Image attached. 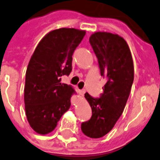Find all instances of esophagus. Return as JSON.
<instances>
[{
	"instance_id": "1",
	"label": "esophagus",
	"mask_w": 160,
	"mask_h": 160,
	"mask_svg": "<svg viewBox=\"0 0 160 160\" xmlns=\"http://www.w3.org/2000/svg\"><path fill=\"white\" fill-rule=\"evenodd\" d=\"M79 93H80V95L81 96H84V95H85V90H81V91H79Z\"/></svg>"
}]
</instances>
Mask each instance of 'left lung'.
I'll return each instance as SVG.
<instances>
[{
    "label": "left lung",
    "instance_id": "left-lung-1",
    "mask_svg": "<svg viewBox=\"0 0 160 160\" xmlns=\"http://www.w3.org/2000/svg\"><path fill=\"white\" fill-rule=\"evenodd\" d=\"M90 43L98 58L101 75L107 79L99 99L85 94L92 110L88 122L81 124L82 132L99 138L109 132L122 114L134 78L132 57L123 38L107 32H96Z\"/></svg>",
    "mask_w": 160,
    "mask_h": 160
}]
</instances>
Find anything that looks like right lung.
<instances>
[{
  "label": "right lung",
  "mask_w": 160,
  "mask_h": 160,
  "mask_svg": "<svg viewBox=\"0 0 160 160\" xmlns=\"http://www.w3.org/2000/svg\"><path fill=\"white\" fill-rule=\"evenodd\" d=\"M85 35V30L55 29L48 32L35 48L27 68L24 103L29 125L37 133L54 130L69 109L73 86L61 83L72 70V55Z\"/></svg>",
  "instance_id": "add662e5"
}]
</instances>
